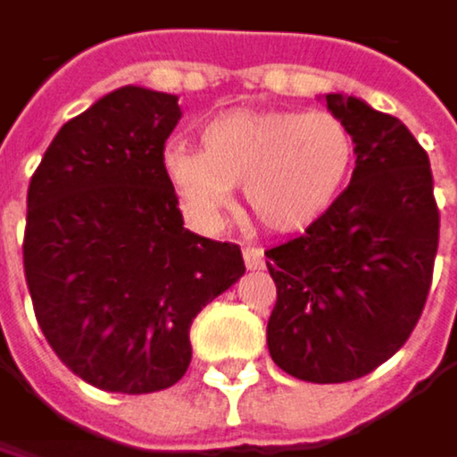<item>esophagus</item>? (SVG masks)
Returning a JSON list of instances; mask_svg holds the SVG:
<instances>
[{
  "instance_id": "obj_1",
  "label": "esophagus",
  "mask_w": 457,
  "mask_h": 457,
  "mask_svg": "<svg viewBox=\"0 0 457 457\" xmlns=\"http://www.w3.org/2000/svg\"><path fill=\"white\" fill-rule=\"evenodd\" d=\"M244 262H246L249 270H262V268H265V254H262V249L246 246V249H244Z\"/></svg>"
}]
</instances>
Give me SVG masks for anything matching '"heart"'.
<instances>
[{
	"label": "heart",
	"instance_id": "heart-1",
	"mask_svg": "<svg viewBox=\"0 0 457 457\" xmlns=\"http://www.w3.org/2000/svg\"><path fill=\"white\" fill-rule=\"evenodd\" d=\"M353 160V133L329 112L227 109L200 128V149L165 144L160 168L200 230H216L241 184L268 230L297 233L332 208Z\"/></svg>",
	"mask_w": 457,
	"mask_h": 457
}]
</instances>
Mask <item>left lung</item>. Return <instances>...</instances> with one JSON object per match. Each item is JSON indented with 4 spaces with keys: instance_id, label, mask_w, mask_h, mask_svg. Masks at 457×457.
I'll list each match as a JSON object with an SVG mask.
<instances>
[{
    "instance_id": "obj_1",
    "label": "left lung",
    "mask_w": 457,
    "mask_h": 457,
    "mask_svg": "<svg viewBox=\"0 0 457 457\" xmlns=\"http://www.w3.org/2000/svg\"><path fill=\"white\" fill-rule=\"evenodd\" d=\"M319 98L351 128L356 168L321 219L265 252L278 289L268 351L297 380L348 383L388 361L415 329L439 211L428 154L402 120L348 93Z\"/></svg>"
}]
</instances>
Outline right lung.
Returning <instances> with one entry per match:
<instances>
[{"label": "right lung", "instance_id": "obj_1", "mask_svg": "<svg viewBox=\"0 0 457 457\" xmlns=\"http://www.w3.org/2000/svg\"><path fill=\"white\" fill-rule=\"evenodd\" d=\"M179 96L125 85L69 120L26 197L23 270L42 335L85 383L170 388L195 316L244 273L241 249L184 230L160 154Z\"/></svg>", "mask_w": 457, "mask_h": 457}]
</instances>
